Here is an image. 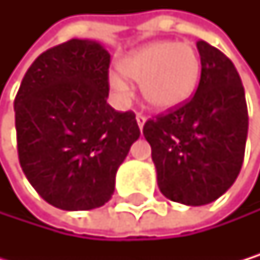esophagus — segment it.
Segmentation results:
<instances>
[{
	"mask_svg": "<svg viewBox=\"0 0 260 260\" xmlns=\"http://www.w3.org/2000/svg\"><path fill=\"white\" fill-rule=\"evenodd\" d=\"M136 120H137V124H139V127L142 129V127H143V124H145V121H146V117H145V115H142V114H137Z\"/></svg>",
	"mask_w": 260,
	"mask_h": 260,
	"instance_id": "1",
	"label": "esophagus"
}]
</instances>
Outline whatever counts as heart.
Returning a JSON list of instances; mask_svg holds the SVG:
<instances>
[{"label": "heart", "instance_id": "b5f03b06", "mask_svg": "<svg viewBox=\"0 0 260 260\" xmlns=\"http://www.w3.org/2000/svg\"><path fill=\"white\" fill-rule=\"evenodd\" d=\"M118 67L126 78L140 82L143 100L157 111H172L188 101L201 76L197 49L172 40L148 43L124 56ZM111 84L121 93L127 92L118 75L111 76Z\"/></svg>", "mask_w": 260, "mask_h": 260}]
</instances>
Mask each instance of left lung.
<instances>
[{"label":"left lung","mask_w":260,"mask_h":260,"mask_svg":"<svg viewBox=\"0 0 260 260\" xmlns=\"http://www.w3.org/2000/svg\"><path fill=\"white\" fill-rule=\"evenodd\" d=\"M197 48L201 78L195 95L143 126L160 192L188 206L212 203L234 184L248 134L245 90L234 63L204 40Z\"/></svg>","instance_id":"left-lung-1"}]
</instances>
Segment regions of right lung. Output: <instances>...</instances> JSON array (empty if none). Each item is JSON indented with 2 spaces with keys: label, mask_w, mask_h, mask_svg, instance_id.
I'll list each match as a JSON object with an SVG mask.
<instances>
[{
  "label": "right lung",
  "mask_w": 260,
  "mask_h": 260,
  "mask_svg": "<svg viewBox=\"0 0 260 260\" xmlns=\"http://www.w3.org/2000/svg\"><path fill=\"white\" fill-rule=\"evenodd\" d=\"M111 54L72 39L42 53L14 101L17 151L36 192L63 211L111 200L117 170L139 139L133 111L107 104Z\"/></svg>",
  "instance_id": "right-lung-1"
}]
</instances>
